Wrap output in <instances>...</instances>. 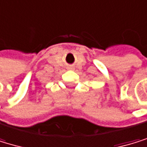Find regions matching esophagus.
<instances>
[{"label": "esophagus", "instance_id": "obj_1", "mask_svg": "<svg viewBox=\"0 0 147 147\" xmlns=\"http://www.w3.org/2000/svg\"><path fill=\"white\" fill-rule=\"evenodd\" d=\"M68 69H69V70H72V69H73V67H69V68H68Z\"/></svg>", "mask_w": 147, "mask_h": 147}]
</instances>
